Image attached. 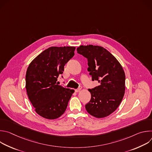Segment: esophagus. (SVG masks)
<instances>
[{"label":"esophagus","mask_w":152,"mask_h":152,"mask_svg":"<svg viewBox=\"0 0 152 152\" xmlns=\"http://www.w3.org/2000/svg\"><path fill=\"white\" fill-rule=\"evenodd\" d=\"M80 90H81V88H78V89H76V90H75V91L76 92H79V91H80Z\"/></svg>","instance_id":"34e87169"}]
</instances>
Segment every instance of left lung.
<instances>
[{"instance_id":"obj_1","label":"left lung","mask_w":152,"mask_h":152,"mask_svg":"<svg viewBox=\"0 0 152 152\" xmlns=\"http://www.w3.org/2000/svg\"><path fill=\"white\" fill-rule=\"evenodd\" d=\"M77 53L88 59V71L93 80L100 85L89 89L91 97L85 105L92 116L100 118L114 113L125 93V73L118 61L109 51L99 46H80Z\"/></svg>"}]
</instances>
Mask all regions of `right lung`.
I'll use <instances>...</instances> for the list:
<instances>
[{"mask_svg":"<svg viewBox=\"0 0 152 152\" xmlns=\"http://www.w3.org/2000/svg\"><path fill=\"white\" fill-rule=\"evenodd\" d=\"M75 47H50L29 64L26 75V89L35 112L49 120L66 111L73 90L58 85L57 78L64 66L74 56Z\"/></svg>","mask_w":152,"mask_h":152,"instance_id":"right-lung-1","label":"right lung"}]
</instances>
